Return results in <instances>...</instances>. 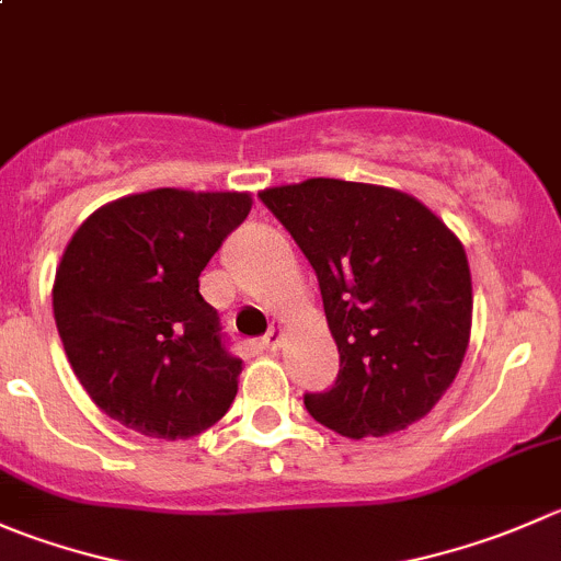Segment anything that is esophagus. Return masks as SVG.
<instances>
[{
    "instance_id": "34e87169",
    "label": "esophagus",
    "mask_w": 561,
    "mask_h": 561,
    "mask_svg": "<svg viewBox=\"0 0 561 561\" xmlns=\"http://www.w3.org/2000/svg\"><path fill=\"white\" fill-rule=\"evenodd\" d=\"M282 342H285V323H279V320H276V323L268 329V334L263 336V345L268 347V351H279Z\"/></svg>"
}]
</instances>
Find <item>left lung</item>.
<instances>
[{"instance_id":"1","label":"left lung","mask_w":561,"mask_h":561,"mask_svg":"<svg viewBox=\"0 0 561 561\" xmlns=\"http://www.w3.org/2000/svg\"><path fill=\"white\" fill-rule=\"evenodd\" d=\"M312 263L340 375L304 405L347 438L425 419L447 394L471 336V271L460 238L416 197L309 178L260 192Z\"/></svg>"}]
</instances>
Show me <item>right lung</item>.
Here are the masks:
<instances>
[{"instance_id": "add662e5", "label": "right lung", "mask_w": 561, "mask_h": 561, "mask_svg": "<svg viewBox=\"0 0 561 561\" xmlns=\"http://www.w3.org/2000/svg\"><path fill=\"white\" fill-rule=\"evenodd\" d=\"M252 210L247 192L153 188L81 221L54 276V320L76 378L106 416L150 438L214 427L238 394L199 274Z\"/></svg>"}]
</instances>
